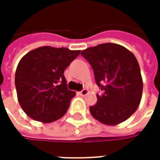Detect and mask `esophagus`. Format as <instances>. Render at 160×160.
Wrapping results in <instances>:
<instances>
[{"label":"esophagus","instance_id":"obj_1","mask_svg":"<svg viewBox=\"0 0 160 160\" xmlns=\"http://www.w3.org/2000/svg\"><path fill=\"white\" fill-rule=\"evenodd\" d=\"M87 92H88V90H87V89H83V90L80 91V94L81 96H85V95H87Z\"/></svg>","mask_w":160,"mask_h":160}]
</instances>
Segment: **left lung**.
<instances>
[{"label":"left lung","mask_w":160,"mask_h":160,"mask_svg":"<svg viewBox=\"0 0 160 160\" xmlns=\"http://www.w3.org/2000/svg\"><path fill=\"white\" fill-rule=\"evenodd\" d=\"M90 63L98 87L96 104L90 106L95 119L106 125H117L133 115L140 104L143 83L135 56L116 43H102L81 51Z\"/></svg>","instance_id":"obj_1"}]
</instances>
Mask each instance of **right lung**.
Returning a JSON list of instances; mask_svg holds the SVG:
<instances>
[{"instance_id":"right-lung-1","label":"right lung","mask_w":160,"mask_h":160,"mask_svg":"<svg viewBox=\"0 0 160 160\" xmlns=\"http://www.w3.org/2000/svg\"><path fill=\"white\" fill-rule=\"evenodd\" d=\"M80 50L43 46L20 60L15 73L18 100L33 120L51 122L64 116L75 92L68 89L64 71Z\"/></svg>"}]
</instances>
